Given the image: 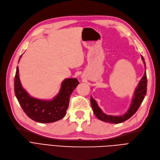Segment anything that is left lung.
Segmentation results:
<instances>
[{"label":"left lung","mask_w":160,"mask_h":160,"mask_svg":"<svg viewBox=\"0 0 160 160\" xmlns=\"http://www.w3.org/2000/svg\"><path fill=\"white\" fill-rule=\"evenodd\" d=\"M141 57H142V61L144 64V67H146L144 58L142 55ZM145 70H146V68H145ZM146 90H147V76H146V72L145 70L144 76H142V79L139 82L138 85L134 91L131 106H130V108L127 113L120 116H113V115H109L105 114L102 111V110L99 108V106L98 105V103L96 102V100L91 96L90 102H91L92 107L93 111V113L98 117V119L104 122L117 124V123H120V122L125 121L127 119H130V118H131L138 109L140 104L142 103V102L144 96L146 94V92H147Z\"/></svg>","instance_id":"8db88e82"}]
</instances>
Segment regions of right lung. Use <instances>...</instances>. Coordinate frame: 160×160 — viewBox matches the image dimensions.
I'll use <instances>...</instances> for the list:
<instances>
[{"instance_id": "1", "label": "right lung", "mask_w": 160, "mask_h": 160, "mask_svg": "<svg viewBox=\"0 0 160 160\" xmlns=\"http://www.w3.org/2000/svg\"><path fill=\"white\" fill-rule=\"evenodd\" d=\"M78 84L79 82L76 78H67L62 81L59 93L52 99H36L29 96L22 86L19 69L17 67L14 78V92L18 101L28 117L38 122L49 123L57 121L64 117L68 108L70 95Z\"/></svg>"}]
</instances>
